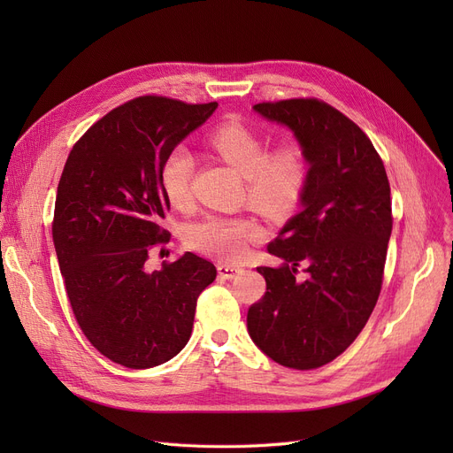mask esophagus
Returning a JSON list of instances; mask_svg holds the SVG:
<instances>
[{
	"label": "esophagus",
	"instance_id": "obj_1",
	"mask_svg": "<svg viewBox=\"0 0 453 453\" xmlns=\"http://www.w3.org/2000/svg\"><path fill=\"white\" fill-rule=\"evenodd\" d=\"M244 270L242 268H239V266H231V265H220L219 266V275L222 277V279H233V277H236L239 273H242Z\"/></svg>",
	"mask_w": 453,
	"mask_h": 453
}]
</instances>
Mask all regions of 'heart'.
Segmentation results:
<instances>
[{
  "label": "heart",
  "mask_w": 453,
  "mask_h": 453,
  "mask_svg": "<svg viewBox=\"0 0 453 453\" xmlns=\"http://www.w3.org/2000/svg\"><path fill=\"white\" fill-rule=\"evenodd\" d=\"M207 145L244 174L248 198L258 209L284 214L303 198L308 161L297 141H284L266 150V139L258 132L239 121H226L209 132ZM195 169L193 152L181 145L163 159L159 181L173 207H188ZM263 234V226L251 214H207L187 227L185 241L190 248L224 263H239Z\"/></svg>",
  "instance_id": "1"
}]
</instances>
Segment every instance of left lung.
I'll use <instances>...</instances> for the list:
<instances>
[{
	"label": "left lung",
	"instance_id": "8db88e82",
	"mask_svg": "<svg viewBox=\"0 0 453 453\" xmlns=\"http://www.w3.org/2000/svg\"><path fill=\"white\" fill-rule=\"evenodd\" d=\"M253 110L294 132L311 169L303 209L268 244L282 265L257 268L266 294L250 306L248 332L273 362L318 369L358 338L382 290L389 180L371 139L330 104L287 99Z\"/></svg>",
	"mask_w": 453,
	"mask_h": 453
}]
</instances>
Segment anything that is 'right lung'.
Instances as JSON below:
<instances>
[{"mask_svg": "<svg viewBox=\"0 0 453 453\" xmlns=\"http://www.w3.org/2000/svg\"><path fill=\"white\" fill-rule=\"evenodd\" d=\"M217 106L132 99L88 128L64 165L53 242L67 299L89 343L128 369L174 358L193 332L198 296L217 279L214 265L190 251L147 268L150 250L171 239L163 159Z\"/></svg>", "mask_w": 453, "mask_h": 453, "instance_id": "obj_1", "label": "right lung"}]
</instances>
